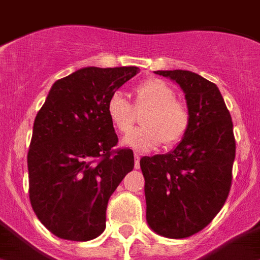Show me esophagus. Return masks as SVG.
Wrapping results in <instances>:
<instances>
[{
	"label": "esophagus",
	"mask_w": 260,
	"mask_h": 260,
	"mask_svg": "<svg viewBox=\"0 0 260 260\" xmlns=\"http://www.w3.org/2000/svg\"><path fill=\"white\" fill-rule=\"evenodd\" d=\"M135 168H136V170L140 168V156L137 155V153H135Z\"/></svg>",
	"instance_id": "34e87169"
}]
</instances>
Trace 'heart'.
Masks as SVG:
<instances>
[{
    "label": "heart",
    "instance_id": "heart-1",
    "mask_svg": "<svg viewBox=\"0 0 260 260\" xmlns=\"http://www.w3.org/2000/svg\"><path fill=\"white\" fill-rule=\"evenodd\" d=\"M136 109L147 112L141 119L144 126L134 129L123 139V145L139 152L157 148L161 143L174 147L185 136L189 113L175 100V92L161 80H148L135 89ZM107 115L116 129L126 134L135 123V109L121 90H115L107 101Z\"/></svg>",
    "mask_w": 260,
    "mask_h": 260
}]
</instances>
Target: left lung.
<instances>
[{
	"label": "left lung",
	"instance_id": "8db88e82",
	"mask_svg": "<svg viewBox=\"0 0 260 260\" xmlns=\"http://www.w3.org/2000/svg\"><path fill=\"white\" fill-rule=\"evenodd\" d=\"M185 94L189 126L164 155L144 156L147 223L152 231L183 239L211 223L224 204L233 180V120L214 82L189 71H156Z\"/></svg>",
	"mask_w": 260,
	"mask_h": 260
}]
</instances>
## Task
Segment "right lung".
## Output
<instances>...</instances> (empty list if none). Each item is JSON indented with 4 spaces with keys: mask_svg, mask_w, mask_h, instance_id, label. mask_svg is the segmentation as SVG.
Returning <instances> with one entry per match:
<instances>
[{
    "mask_svg": "<svg viewBox=\"0 0 260 260\" xmlns=\"http://www.w3.org/2000/svg\"><path fill=\"white\" fill-rule=\"evenodd\" d=\"M139 71L79 69L54 82L36 116L27 152L29 198L40 221L61 239L101 235L109 198L134 170V152L112 151L119 139L107 101Z\"/></svg>",
    "mask_w": 260,
    "mask_h": 260,
    "instance_id": "1",
    "label": "right lung"
}]
</instances>
